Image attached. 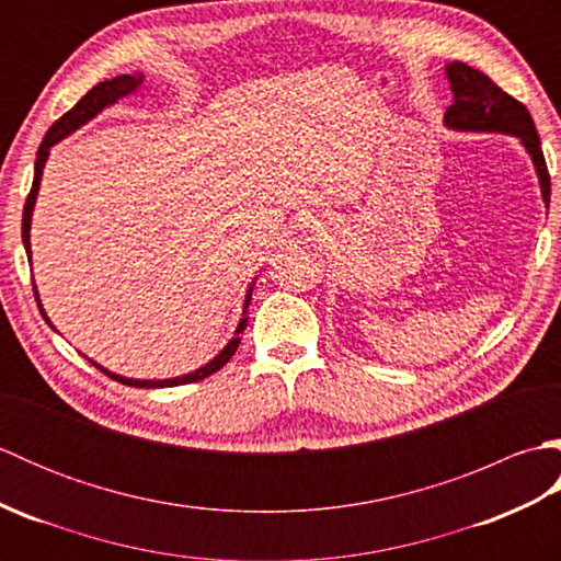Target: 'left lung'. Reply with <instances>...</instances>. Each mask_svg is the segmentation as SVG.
I'll use <instances>...</instances> for the list:
<instances>
[{"label": "left lung", "mask_w": 561, "mask_h": 561, "mask_svg": "<svg viewBox=\"0 0 561 561\" xmlns=\"http://www.w3.org/2000/svg\"><path fill=\"white\" fill-rule=\"evenodd\" d=\"M446 77L453 91V105L444 115V125L456 133H496L518 137L530 153L540 181L545 207H550V173L542 157L540 137L533 117L523 103L508 96L482 71L465 62L446 65Z\"/></svg>", "instance_id": "obj_1"}]
</instances>
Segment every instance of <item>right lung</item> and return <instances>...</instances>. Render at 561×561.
<instances>
[{
  "label": "right lung",
  "mask_w": 561,
  "mask_h": 561,
  "mask_svg": "<svg viewBox=\"0 0 561 561\" xmlns=\"http://www.w3.org/2000/svg\"><path fill=\"white\" fill-rule=\"evenodd\" d=\"M141 83H145V75H141V71H135V75H121V77H115V79H105V81L96 83V87H93V89L87 93V96H83V99L75 105V108L67 111L50 129H47V135H45L43 145H41V149H38V159H35L33 187H31V193H28L26 207H23L21 238H23V248H26L28 262H31V219H33V207H35V199H38L41 178H43L45 161H47V157H50V149L57 145V141H62L67 135L75 133V129H79L81 125H87L89 121H93V117H96L101 111L108 108V105H113V103H117L121 99L129 96V93H135V91L141 87ZM253 284H255V282H250V287H248L245 301H243V316H241V320H238V328H236V332H233V337L229 340V344H226V347H224L217 356H214L211 362H207L205 366L195 368V371H190V374H185V376H175V378H163V380H139V378H125V376H121V374H113V371H108V368L96 364L93 359H89V362H91L93 366H96L99 371H103L105 376H111L113 380H117V383L133 386V388H173V386L195 383V380H202V378H207V376H211V374H217L219 368L236 354L238 344H241V337H238V335H241V332H243L245 325H248L245 308L250 306V294H253ZM33 291H35V301H38V308H41V316L45 318V323L53 328L50 318H47L45 308H43V304H41V296H38V289H35V284H33ZM53 330H55V328H53Z\"/></svg>",
  "instance_id": "add662e5"
}]
</instances>
